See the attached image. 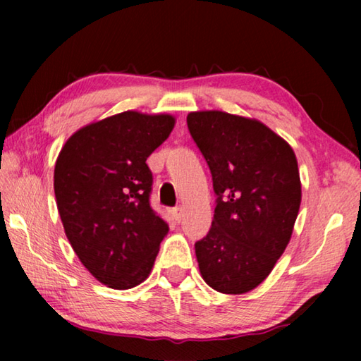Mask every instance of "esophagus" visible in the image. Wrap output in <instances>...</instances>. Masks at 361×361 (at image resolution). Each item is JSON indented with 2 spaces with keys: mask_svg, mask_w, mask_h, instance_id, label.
Returning <instances> with one entry per match:
<instances>
[{
  "mask_svg": "<svg viewBox=\"0 0 361 361\" xmlns=\"http://www.w3.org/2000/svg\"><path fill=\"white\" fill-rule=\"evenodd\" d=\"M173 212V218L176 223H180L183 219V207H175V209L172 210Z\"/></svg>",
  "mask_w": 361,
  "mask_h": 361,
  "instance_id": "34e87169",
  "label": "esophagus"
}]
</instances>
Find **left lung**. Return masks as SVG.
I'll use <instances>...</instances> for the list:
<instances>
[{
    "label": "left lung",
    "instance_id": "8db88e82",
    "mask_svg": "<svg viewBox=\"0 0 361 361\" xmlns=\"http://www.w3.org/2000/svg\"><path fill=\"white\" fill-rule=\"evenodd\" d=\"M216 194L212 228L195 242L202 279L242 295L258 286L291 239L301 180L291 146L262 122L224 111L188 114Z\"/></svg>",
    "mask_w": 361,
    "mask_h": 361
}]
</instances>
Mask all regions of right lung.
<instances>
[{
    "instance_id": "add662e5",
    "label": "right lung",
    "mask_w": 361,
    "mask_h": 361,
    "mask_svg": "<svg viewBox=\"0 0 361 361\" xmlns=\"http://www.w3.org/2000/svg\"><path fill=\"white\" fill-rule=\"evenodd\" d=\"M175 126L170 114L124 111L82 127L66 140L54 170L65 234L79 261L114 290L148 279L167 221L149 205L146 159Z\"/></svg>"
}]
</instances>
